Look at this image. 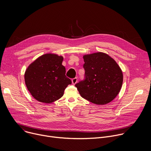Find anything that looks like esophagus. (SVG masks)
<instances>
[{
  "label": "esophagus",
  "mask_w": 151,
  "mask_h": 151,
  "mask_svg": "<svg viewBox=\"0 0 151 151\" xmlns=\"http://www.w3.org/2000/svg\"><path fill=\"white\" fill-rule=\"evenodd\" d=\"M78 81V78H74L72 79V83L73 84H75Z\"/></svg>",
  "instance_id": "34e87169"
}]
</instances>
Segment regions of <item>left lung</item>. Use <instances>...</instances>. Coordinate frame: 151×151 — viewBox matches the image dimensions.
I'll return each instance as SVG.
<instances>
[{
  "label": "left lung",
  "mask_w": 151,
  "mask_h": 151,
  "mask_svg": "<svg viewBox=\"0 0 151 151\" xmlns=\"http://www.w3.org/2000/svg\"><path fill=\"white\" fill-rule=\"evenodd\" d=\"M84 79L75 84L83 99L96 104H105L118 94L122 84V72L107 54L97 52L83 56Z\"/></svg>",
  "instance_id": "8db88e82"
}]
</instances>
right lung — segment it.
I'll return each mask as SVG.
<instances>
[{"instance_id":"obj_1","label":"right lung","mask_w":151,"mask_h":151,"mask_svg":"<svg viewBox=\"0 0 151 151\" xmlns=\"http://www.w3.org/2000/svg\"><path fill=\"white\" fill-rule=\"evenodd\" d=\"M63 60L61 56L47 54L36 59L27 69L24 75L26 87L37 101L50 103L59 99L72 83L66 76Z\"/></svg>"}]
</instances>
